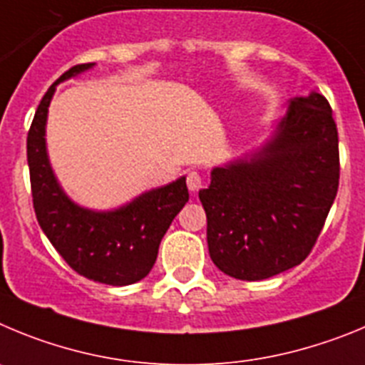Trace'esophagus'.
<instances>
[{
    "instance_id": "esophagus-1",
    "label": "esophagus",
    "mask_w": 365,
    "mask_h": 365,
    "mask_svg": "<svg viewBox=\"0 0 365 365\" xmlns=\"http://www.w3.org/2000/svg\"><path fill=\"white\" fill-rule=\"evenodd\" d=\"M202 176L196 170H190L189 176H187V187H189L190 192H198L202 189Z\"/></svg>"
}]
</instances>
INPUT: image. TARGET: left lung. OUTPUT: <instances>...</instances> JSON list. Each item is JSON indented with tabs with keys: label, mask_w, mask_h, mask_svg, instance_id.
Wrapping results in <instances>:
<instances>
[{
	"label": "left lung",
	"mask_w": 365,
	"mask_h": 365,
	"mask_svg": "<svg viewBox=\"0 0 365 365\" xmlns=\"http://www.w3.org/2000/svg\"><path fill=\"white\" fill-rule=\"evenodd\" d=\"M338 133L322 94L291 98L269 138L212 167L198 192L216 267L238 280H265L305 260L338 190Z\"/></svg>",
	"instance_id": "left-lung-1"
}]
</instances>
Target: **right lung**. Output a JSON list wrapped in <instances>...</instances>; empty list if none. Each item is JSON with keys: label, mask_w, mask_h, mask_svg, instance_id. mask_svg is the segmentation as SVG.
I'll return each mask as SVG.
<instances>
[{"label": "right lung", "mask_w": 365, "mask_h": 365, "mask_svg": "<svg viewBox=\"0 0 365 365\" xmlns=\"http://www.w3.org/2000/svg\"><path fill=\"white\" fill-rule=\"evenodd\" d=\"M93 67L85 63L68 68L38 105L27 138L32 202L39 227L74 271L100 284L130 285L153 269L160 242L189 202V190L185 176H180L109 211L80 205L65 192L47 153L48 105L58 85Z\"/></svg>", "instance_id": "right-lung-1"}]
</instances>
